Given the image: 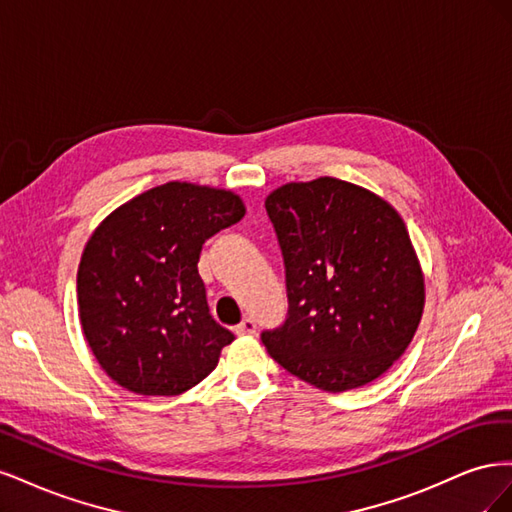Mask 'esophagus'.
I'll return each mask as SVG.
<instances>
[{
  "instance_id": "obj_1",
  "label": "esophagus",
  "mask_w": 512,
  "mask_h": 512,
  "mask_svg": "<svg viewBox=\"0 0 512 512\" xmlns=\"http://www.w3.org/2000/svg\"><path fill=\"white\" fill-rule=\"evenodd\" d=\"M235 333L237 335H252V333H256V320L252 316L243 318L235 327Z\"/></svg>"
}]
</instances>
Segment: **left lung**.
Masks as SVG:
<instances>
[{"label": "left lung", "instance_id": "obj_1", "mask_svg": "<svg viewBox=\"0 0 512 512\" xmlns=\"http://www.w3.org/2000/svg\"><path fill=\"white\" fill-rule=\"evenodd\" d=\"M265 207L284 254L288 318L262 344L327 393L374 382L406 352L425 309V275L401 215L335 177L284 183Z\"/></svg>", "mask_w": 512, "mask_h": 512}]
</instances>
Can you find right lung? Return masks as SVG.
Segmentation results:
<instances>
[{"mask_svg":"<svg viewBox=\"0 0 512 512\" xmlns=\"http://www.w3.org/2000/svg\"><path fill=\"white\" fill-rule=\"evenodd\" d=\"M245 215L239 194L168 181L91 232L76 273L83 335L96 361L136 395H181L218 367L228 329L209 314L203 243Z\"/></svg>","mask_w":512,"mask_h":512,"instance_id":"obj_1","label":"right lung"}]
</instances>
